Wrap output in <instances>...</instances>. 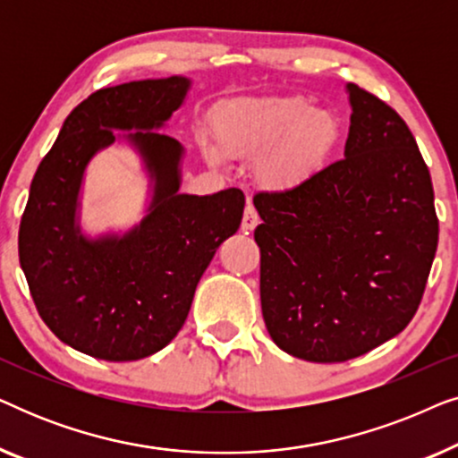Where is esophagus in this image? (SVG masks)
<instances>
[{
    "label": "esophagus",
    "instance_id": "34e87169",
    "mask_svg": "<svg viewBox=\"0 0 458 458\" xmlns=\"http://www.w3.org/2000/svg\"><path fill=\"white\" fill-rule=\"evenodd\" d=\"M259 221H260L259 212H256V208H254L252 204H248L246 206V212H243V218H242V229L248 233V231H252L256 225H259Z\"/></svg>",
    "mask_w": 458,
    "mask_h": 458
}]
</instances>
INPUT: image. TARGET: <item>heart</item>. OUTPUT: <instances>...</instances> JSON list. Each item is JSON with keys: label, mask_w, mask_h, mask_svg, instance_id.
Listing matches in <instances>:
<instances>
[{"label": "heart", "mask_w": 458, "mask_h": 458, "mask_svg": "<svg viewBox=\"0 0 458 458\" xmlns=\"http://www.w3.org/2000/svg\"><path fill=\"white\" fill-rule=\"evenodd\" d=\"M216 160L256 165L268 191H293L309 183L334 154L342 124L304 96L243 98L218 106L210 118Z\"/></svg>", "instance_id": "heart-1"}]
</instances>
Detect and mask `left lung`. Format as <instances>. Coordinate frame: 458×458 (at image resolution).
Returning <instances> with one entry per match:
<instances>
[{
  "mask_svg": "<svg viewBox=\"0 0 458 458\" xmlns=\"http://www.w3.org/2000/svg\"><path fill=\"white\" fill-rule=\"evenodd\" d=\"M344 158L300 190L260 191V304L273 342L344 362L398 335L421 304L437 248L428 165L377 96L346 85Z\"/></svg>",
  "mask_w": 458,
  "mask_h": 458,
  "instance_id": "1",
  "label": "left lung"
}]
</instances>
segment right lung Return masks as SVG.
Segmentation results:
<instances>
[{
	"instance_id": "add662e5",
	"label": "right lung",
	"mask_w": 458,
	"mask_h": 458,
	"mask_svg": "<svg viewBox=\"0 0 458 458\" xmlns=\"http://www.w3.org/2000/svg\"><path fill=\"white\" fill-rule=\"evenodd\" d=\"M190 79H146L106 87L83 99L62 124L37 168L18 256L43 323L62 342L102 360H140L179 334L216 248L240 229L242 190L179 193L177 140L158 133L183 104ZM128 134L155 181L148 215L124 236L89 241L76 223L89 160Z\"/></svg>"
}]
</instances>
